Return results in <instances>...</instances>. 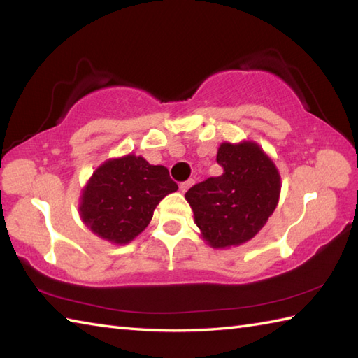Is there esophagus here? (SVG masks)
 Wrapping results in <instances>:
<instances>
[{
	"instance_id": "34e87169",
	"label": "esophagus",
	"mask_w": 358,
	"mask_h": 358,
	"mask_svg": "<svg viewBox=\"0 0 358 358\" xmlns=\"http://www.w3.org/2000/svg\"><path fill=\"white\" fill-rule=\"evenodd\" d=\"M192 185H194V180H187V181H183V183H181V185H180V191L185 194V192L187 191V189H189V187H191Z\"/></svg>"
}]
</instances>
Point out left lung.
<instances>
[{
	"instance_id": "obj_1",
	"label": "left lung",
	"mask_w": 358,
	"mask_h": 358,
	"mask_svg": "<svg viewBox=\"0 0 358 358\" xmlns=\"http://www.w3.org/2000/svg\"><path fill=\"white\" fill-rule=\"evenodd\" d=\"M217 163L220 177L192 186L186 200L195 224L212 248L238 246L260 232L280 199V173L254 141L222 143Z\"/></svg>"
}]
</instances>
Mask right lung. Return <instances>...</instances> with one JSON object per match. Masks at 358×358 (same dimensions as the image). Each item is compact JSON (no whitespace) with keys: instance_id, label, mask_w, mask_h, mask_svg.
I'll return each mask as SVG.
<instances>
[{"instance_id":"right-lung-1","label":"right lung","mask_w":358,"mask_h":358,"mask_svg":"<svg viewBox=\"0 0 358 358\" xmlns=\"http://www.w3.org/2000/svg\"><path fill=\"white\" fill-rule=\"evenodd\" d=\"M177 189L164 166L134 154L112 158L83 189L80 215L98 237L126 245L146 229L157 204Z\"/></svg>"}]
</instances>
